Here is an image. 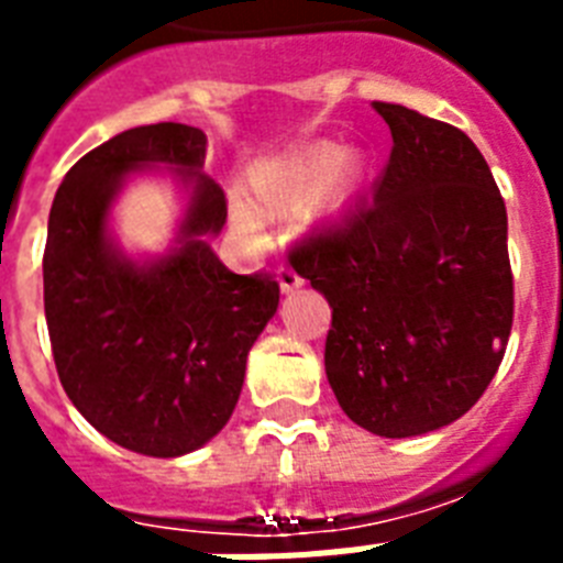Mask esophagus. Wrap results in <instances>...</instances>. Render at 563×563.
Masks as SVG:
<instances>
[{
  "label": "esophagus",
  "mask_w": 563,
  "mask_h": 563,
  "mask_svg": "<svg viewBox=\"0 0 563 563\" xmlns=\"http://www.w3.org/2000/svg\"><path fill=\"white\" fill-rule=\"evenodd\" d=\"M277 283H280L283 291H295L303 286V277H300L295 268H289V265H280V268H277Z\"/></svg>",
  "instance_id": "34e87169"
}]
</instances>
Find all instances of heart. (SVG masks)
<instances>
[{
  "label": "heart",
  "mask_w": 563,
  "mask_h": 563,
  "mask_svg": "<svg viewBox=\"0 0 563 563\" xmlns=\"http://www.w3.org/2000/svg\"><path fill=\"white\" fill-rule=\"evenodd\" d=\"M368 175L371 161L365 154H344L342 145L321 143L260 180V192L265 198H289V201H307V198L321 192L324 203L335 207V203H344L351 195L360 192ZM236 219L251 233L260 228L254 212L245 210V207H239Z\"/></svg>",
  "instance_id": "obj_1"
}]
</instances>
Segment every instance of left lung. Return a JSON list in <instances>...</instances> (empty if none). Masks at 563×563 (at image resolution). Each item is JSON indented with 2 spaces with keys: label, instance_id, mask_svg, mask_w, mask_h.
<instances>
[{
  "label": "left lung",
  "instance_id": "left-lung-1",
  "mask_svg": "<svg viewBox=\"0 0 563 563\" xmlns=\"http://www.w3.org/2000/svg\"><path fill=\"white\" fill-rule=\"evenodd\" d=\"M374 110L394 140L374 195L289 260L333 309L324 368L344 415L411 438L462 418L503 362L515 318L508 216L464 131L402 104Z\"/></svg>",
  "mask_w": 563,
  "mask_h": 563
}]
</instances>
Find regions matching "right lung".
Returning a JSON list of instances; mask_svg holds the SVG:
<instances>
[{"instance_id":"right-lung-1","label":"right lung","mask_w":563,"mask_h":563,"mask_svg":"<svg viewBox=\"0 0 563 563\" xmlns=\"http://www.w3.org/2000/svg\"><path fill=\"white\" fill-rule=\"evenodd\" d=\"M207 136L180 122L122 131L66 172L48 212L43 303L73 406L113 444L175 459L236 409L247 351L280 303L272 274H233L210 245L228 221L203 175ZM173 172L188 210L166 255H125L109 210L134 174Z\"/></svg>"}]
</instances>
